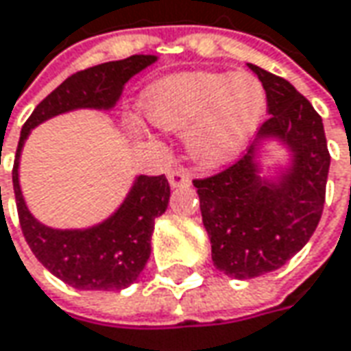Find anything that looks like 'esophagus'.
<instances>
[{
	"mask_svg": "<svg viewBox=\"0 0 351 351\" xmlns=\"http://www.w3.org/2000/svg\"><path fill=\"white\" fill-rule=\"evenodd\" d=\"M190 180H192V178H190V173H188L186 169L176 167V169H171V171H169V182H171V186L173 188L188 186Z\"/></svg>",
	"mask_w": 351,
	"mask_h": 351,
	"instance_id": "34e87169",
	"label": "esophagus"
}]
</instances>
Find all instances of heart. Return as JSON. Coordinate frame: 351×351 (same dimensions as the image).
<instances>
[{
    "label": "heart",
    "instance_id": "heart-1",
    "mask_svg": "<svg viewBox=\"0 0 351 351\" xmlns=\"http://www.w3.org/2000/svg\"><path fill=\"white\" fill-rule=\"evenodd\" d=\"M155 126L188 130V153L206 167L233 161L248 145L266 114V91L252 73L192 71L167 77L145 93Z\"/></svg>",
    "mask_w": 351,
    "mask_h": 351
}]
</instances>
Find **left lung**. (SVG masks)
Returning <instances> with one entry per match:
<instances>
[{
    "label": "left lung",
    "instance_id": "obj_1",
    "mask_svg": "<svg viewBox=\"0 0 351 351\" xmlns=\"http://www.w3.org/2000/svg\"><path fill=\"white\" fill-rule=\"evenodd\" d=\"M248 67L264 85L270 116L239 161L194 180L213 266L237 280L274 272L307 245L322 215L330 167L322 118L313 104L284 77ZM268 137L284 141L294 157L276 181L262 179L254 161L256 145Z\"/></svg>",
    "mask_w": 351,
    "mask_h": 351
}]
</instances>
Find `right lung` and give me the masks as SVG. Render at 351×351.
Wrapping results in <instances>:
<instances>
[{
	"label": "right lung",
	"instance_id": "1",
	"mask_svg": "<svg viewBox=\"0 0 351 351\" xmlns=\"http://www.w3.org/2000/svg\"><path fill=\"white\" fill-rule=\"evenodd\" d=\"M155 60V56H130L73 73L32 110L21 130L13 165L19 223L38 262L75 289L118 291L138 280L152 254L155 219L169 206V180L165 175L138 176L122 206L103 223L89 229H52L36 221L23 199L19 186L21 149L32 128L52 116L75 108H112L128 79Z\"/></svg>",
	"mask_w": 351,
	"mask_h": 351
}]
</instances>
